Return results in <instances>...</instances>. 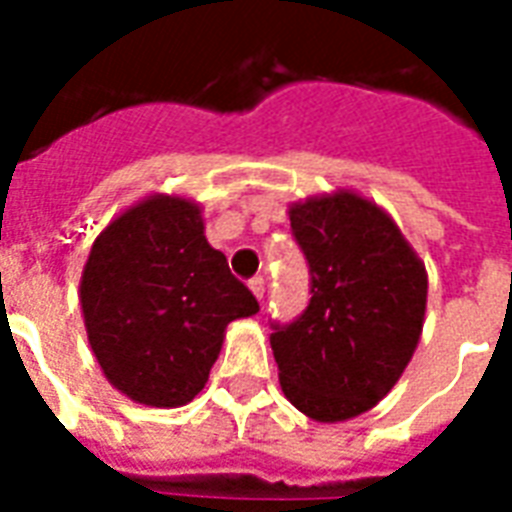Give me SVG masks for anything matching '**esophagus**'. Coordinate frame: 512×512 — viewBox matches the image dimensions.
Returning a JSON list of instances; mask_svg holds the SVG:
<instances>
[{"instance_id": "1", "label": "esophagus", "mask_w": 512, "mask_h": 512, "mask_svg": "<svg viewBox=\"0 0 512 512\" xmlns=\"http://www.w3.org/2000/svg\"><path fill=\"white\" fill-rule=\"evenodd\" d=\"M249 288H252V293H255L257 299L263 301V296H266V279L252 277V279H249Z\"/></svg>"}]
</instances>
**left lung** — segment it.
Masks as SVG:
<instances>
[{"label": "left lung", "mask_w": 512, "mask_h": 512, "mask_svg": "<svg viewBox=\"0 0 512 512\" xmlns=\"http://www.w3.org/2000/svg\"><path fill=\"white\" fill-rule=\"evenodd\" d=\"M310 268V304L271 321L282 392L301 414L340 422L397 384L425 321L428 274L397 224L351 191L290 208Z\"/></svg>", "instance_id": "1"}]
</instances>
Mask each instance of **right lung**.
<instances>
[{"label":"right lung","mask_w":512,"mask_h":512,"mask_svg":"<svg viewBox=\"0 0 512 512\" xmlns=\"http://www.w3.org/2000/svg\"><path fill=\"white\" fill-rule=\"evenodd\" d=\"M200 208L150 197L95 238L82 312L98 365L136 403L172 408L200 392L224 329L260 310L202 233Z\"/></svg>","instance_id":"add662e5"}]
</instances>
